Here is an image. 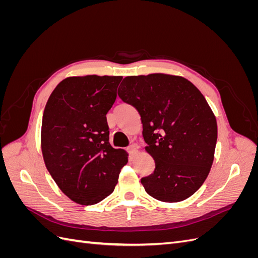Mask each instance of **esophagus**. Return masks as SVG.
<instances>
[{
  "label": "esophagus",
  "mask_w": 258,
  "mask_h": 258,
  "mask_svg": "<svg viewBox=\"0 0 258 258\" xmlns=\"http://www.w3.org/2000/svg\"><path fill=\"white\" fill-rule=\"evenodd\" d=\"M128 153L130 155H136L138 153V146L136 144H131L129 147H128Z\"/></svg>",
  "instance_id": "34e87169"
}]
</instances>
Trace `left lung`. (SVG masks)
Masks as SVG:
<instances>
[{"label": "left lung", "mask_w": 258, "mask_h": 258, "mask_svg": "<svg viewBox=\"0 0 258 258\" xmlns=\"http://www.w3.org/2000/svg\"><path fill=\"white\" fill-rule=\"evenodd\" d=\"M119 98L137 108L154 172L141 178L145 191L163 202L196 192L212 167L215 116L199 89L184 77L155 73L124 77Z\"/></svg>", "instance_id": "8db88e82"}]
</instances>
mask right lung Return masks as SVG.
Masks as SVG:
<instances>
[{
	"label": "right lung",
	"instance_id": "add662e5",
	"mask_svg": "<svg viewBox=\"0 0 258 258\" xmlns=\"http://www.w3.org/2000/svg\"><path fill=\"white\" fill-rule=\"evenodd\" d=\"M121 76H73L58 84L46 103L42 153L53 181L76 204L96 205L114 191L126 151L108 142L106 114Z\"/></svg>",
	"mask_w": 258,
	"mask_h": 258
}]
</instances>
